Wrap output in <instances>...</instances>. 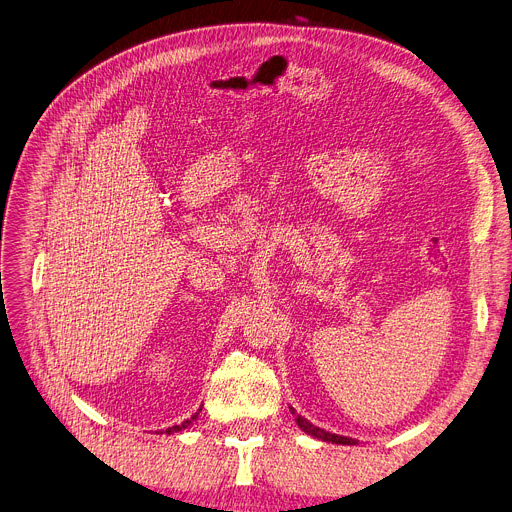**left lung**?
Segmentation results:
<instances>
[{
    "mask_svg": "<svg viewBox=\"0 0 512 512\" xmlns=\"http://www.w3.org/2000/svg\"><path fill=\"white\" fill-rule=\"evenodd\" d=\"M290 410H292V414H296L294 408H290ZM296 423H298V427H300L304 433H308V435H312V437H316V439H320V441H329V443H337V445H355V443H357V441L351 439V437L335 435V433H329V431H324V429H320V427H314L310 421H306V418L300 416V414H296Z\"/></svg>",
    "mask_w": 512,
    "mask_h": 512,
    "instance_id": "1",
    "label": "left lung"
}]
</instances>
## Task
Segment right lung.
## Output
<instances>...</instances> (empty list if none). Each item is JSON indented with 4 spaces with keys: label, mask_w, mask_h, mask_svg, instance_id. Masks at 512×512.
<instances>
[{
    "label": "right lung",
    "mask_w": 512,
    "mask_h": 512,
    "mask_svg": "<svg viewBox=\"0 0 512 512\" xmlns=\"http://www.w3.org/2000/svg\"><path fill=\"white\" fill-rule=\"evenodd\" d=\"M200 410H202V408H200ZM196 418H198V412H196V414H194V416H192V418H188V421H183V423H181V425H175V427H169V429H167V431H165V433H167V435H171V433H177V431H183V429H185V427H188V425H192V421H196Z\"/></svg>",
    "instance_id": "obj_1"
}]
</instances>
